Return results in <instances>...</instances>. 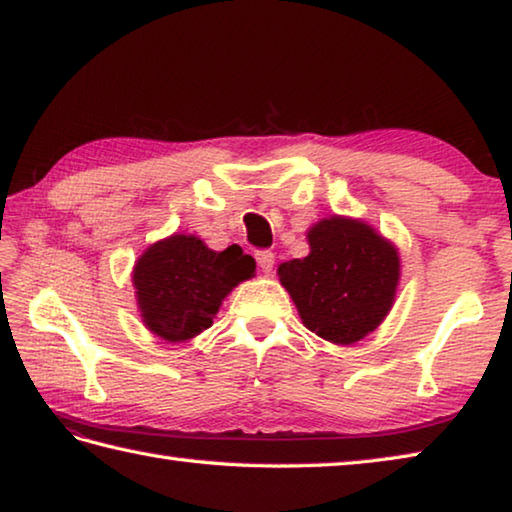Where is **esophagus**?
Instances as JSON below:
<instances>
[{
  "label": "esophagus",
  "mask_w": 512,
  "mask_h": 512,
  "mask_svg": "<svg viewBox=\"0 0 512 512\" xmlns=\"http://www.w3.org/2000/svg\"><path fill=\"white\" fill-rule=\"evenodd\" d=\"M259 268H262L264 273H271L273 271V264H275V255L271 253V250H259V253L255 255Z\"/></svg>",
  "instance_id": "esophagus-1"
}]
</instances>
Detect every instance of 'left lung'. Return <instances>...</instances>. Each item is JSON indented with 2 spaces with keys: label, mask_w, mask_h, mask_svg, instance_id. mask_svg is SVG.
I'll return each mask as SVG.
<instances>
[{
  "label": "left lung",
  "mask_w": 512,
  "mask_h": 512,
  "mask_svg": "<svg viewBox=\"0 0 512 512\" xmlns=\"http://www.w3.org/2000/svg\"><path fill=\"white\" fill-rule=\"evenodd\" d=\"M309 255L277 266L302 325L334 345L366 339L393 309L402 262L370 223L332 214L307 230Z\"/></svg>",
  "instance_id": "8db88e82"
}]
</instances>
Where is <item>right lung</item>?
<instances>
[{
    "instance_id": "obj_1",
    "label": "right lung",
    "mask_w": 512,
    "mask_h": 512,
    "mask_svg": "<svg viewBox=\"0 0 512 512\" xmlns=\"http://www.w3.org/2000/svg\"><path fill=\"white\" fill-rule=\"evenodd\" d=\"M255 277V259L237 244L212 250L196 235H171L151 244L133 266L142 323L169 343L194 339L212 325L237 284Z\"/></svg>"
}]
</instances>
